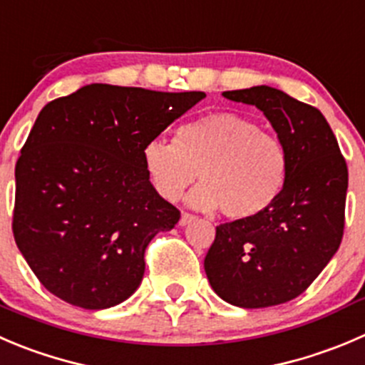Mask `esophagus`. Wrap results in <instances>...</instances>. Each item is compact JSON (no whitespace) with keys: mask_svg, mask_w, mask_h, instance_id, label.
I'll use <instances>...</instances> for the list:
<instances>
[{"mask_svg":"<svg viewBox=\"0 0 365 365\" xmlns=\"http://www.w3.org/2000/svg\"><path fill=\"white\" fill-rule=\"evenodd\" d=\"M194 215L192 214H189V212H183L182 214V217H180V226H185V225H189V222H192L194 221Z\"/></svg>","mask_w":365,"mask_h":365,"instance_id":"obj_1","label":"esophagus"}]
</instances>
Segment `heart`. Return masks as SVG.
Masks as SVG:
<instances>
[{
    "instance_id": "heart-1",
    "label": "heart",
    "mask_w": 365,
    "mask_h": 365,
    "mask_svg": "<svg viewBox=\"0 0 365 365\" xmlns=\"http://www.w3.org/2000/svg\"><path fill=\"white\" fill-rule=\"evenodd\" d=\"M144 169L164 200L176 201L197 178L189 203L219 207L230 219H255L274 207L289 178L284 143L235 112H212L183 123L175 140L153 139L143 150Z\"/></svg>"
}]
</instances>
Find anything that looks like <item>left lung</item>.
I'll return each mask as SVG.
<instances>
[{
  "label": "left lung",
  "mask_w": 365,
  "mask_h": 365,
  "mask_svg": "<svg viewBox=\"0 0 365 365\" xmlns=\"http://www.w3.org/2000/svg\"><path fill=\"white\" fill-rule=\"evenodd\" d=\"M222 96L264 112L287 150L289 178L265 214L215 228L205 272L215 294L232 305H282L305 292L341 246L348 165L312 105L267 85Z\"/></svg>",
  "instance_id": "left-lung-1"
}]
</instances>
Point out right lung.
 I'll return each instance as SVG.
<instances>
[{"instance_id":"obj_1","label":"right lung","mask_w":365,"mask_h":365,"mask_svg":"<svg viewBox=\"0 0 365 365\" xmlns=\"http://www.w3.org/2000/svg\"><path fill=\"white\" fill-rule=\"evenodd\" d=\"M203 98L93 83L42 108L16 164L12 232L51 294L100 310L137 291L148 244L180 219L143 150Z\"/></svg>"}]
</instances>
